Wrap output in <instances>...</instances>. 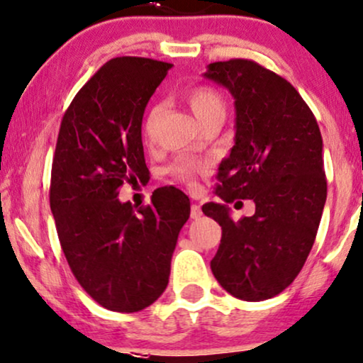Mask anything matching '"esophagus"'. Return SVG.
Segmentation results:
<instances>
[{"label":"esophagus","instance_id":"esophagus-1","mask_svg":"<svg viewBox=\"0 0 363 363\" xmlns=\"http://www.w3.org/2000/svg\"><path fill=\"white\" fill-rule=\"evenodd\" d=\"M201 215H203V211H201V206L196 205V203H193L191 208H190V216H191V218L193 220H200Z\"/></svg>","mask_w":363,"mask_h":363}]
</instances>
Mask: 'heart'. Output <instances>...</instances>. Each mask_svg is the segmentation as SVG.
I'll return each mask as SVG.
<instances>
[{
  "label": "heart",
  "mask_w": 363,
  "mask_h": 363,
  "mask_svg": "<svg viewBox=\"0 0 363 363\" xmlns=\"http://www.w3.org/2000/svg\"><path fill=\"white\" fill-rule=\"evenodd\" d=\"M185 98L188 106H190V110L193 111V115L196 116V120H199L203 126L208 123V121L213 120L223 121L225 116H227V101H225V98L222 96V93H220L218 89L211 88L208 84H196V86L186 89ZM157 116L158 106H152L143 121V131L147 136L152 135ZM203 172V164L188 162V160H182V162H177L170 167L172 177L186 183V185H195L196 177Z\"/></svg>",
  "instance_id": "obj_1"
}]
</instances>
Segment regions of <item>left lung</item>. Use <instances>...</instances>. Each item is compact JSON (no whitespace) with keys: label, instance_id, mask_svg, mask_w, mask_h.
<instances>
[{"label":"left lung","instance_id":"left-lung-1","mask_svg":"<svg viewBox=\"0 0 363 363\" xmlns=\"http://www.w3.org/2000/svg\"><path fill=\"white\" fill-rule=\"evenodd\" d=\"M206 78L235 98L237 125L230 157L218 167V203L201 206L222 227L211 272L247 302L284 291L300 274L327 200L322 135L300 93L257 61L208 65ZM256 201V213L235 224L228 203Z\"/></svg>","mask_w":363,"mask_h":363}]
</instances>
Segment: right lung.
I'll list each match as a JSON object with an SVG mask.
<instances>
[{
  "instance_id": "obj_1",
  "label": "right lung",
  "mask_w": 363,
  "mask_h": 363,
  "mask_svg": "<svg viewBox=\"0 0 363 363\" xmlns=\"http://www.w3.org/2000/svg\"><path fill=\"white\" fill-rule=\"evenodd\" d=\"M170 68L140 56L106 61L61 120L50 185L61 250L84 291L113 312H140L163 294L190 216L175 186L138 211L118 200L123 183L147 177L141 120Z\"/></svg>"
}]
</instances>
